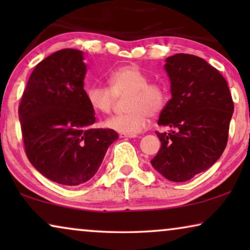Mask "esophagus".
I'll return each mask as SVG.
<instances>
[{"mask_svg":"<svg viewBox=\"0 0 250 250\" xmlns=\"http://www.w3.org/2000/svg\"><path fill=\"white\" fill-rule=\"evenodd\" d=\"M121 138H136V134H121Z\"/></svg>","mask_w":250,"mask_h":250,"instance_id":"obj_1","label":"esophagus"}]
</instances>
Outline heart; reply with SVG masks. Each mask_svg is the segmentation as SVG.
<instances>
[{
	"label": "heart",
	"instance_id": "obj_1",
	"mask_svg": "<svg viewBox=\"0 0 250 250\" xmlns=\"http://www.w3.org/2000/svg\"><path fill=\"white\" fill-rule=\"evenodd\" d=\"M108 86L95 83L86 88V100L97 114H110L117 98L125 97L126 114L108 118L104 125L123 134H136L148 125L150 115L157 116L168 101L165 85L149 82L150 77L138 64H124L110 70Z\"/></svg>",
	"mask_w": 250,
	"mask_h": 250
}]
</instances>
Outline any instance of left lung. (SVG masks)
<instances>
[{"label": "left lung", "mask_w": 250, "mask_h": 250, "mask_svg": "<svg viewBox=\"0 0 250 250\" xmlns=\"http://www.w3.org/2000/svg\"><path fill=\"white\" fill-rule=\"evenodd\" d=\"M172 99L160 112L157 133L162 143L151 160L167 180L184 182L205 172L223 153L229 138L233 101L228 82L216 68L192 54L166 59Z\"/></svg>", "instance_id": "left-lung-1"}]
</instances>
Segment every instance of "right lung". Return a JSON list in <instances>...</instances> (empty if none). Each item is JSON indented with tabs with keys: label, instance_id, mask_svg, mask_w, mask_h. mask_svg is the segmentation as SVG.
<instances>
[{
	"label": "right lung",
	"instance_id": "obj_1",
	"mask_svg": "<svg viewBox=\"0 0 250 250\" xmlns=\"http://www.w3.org/2000/svg\"><path fill=\"white\" fill-rule=\"evenodd\" d=\"M83 59L82 51L63 49L37 63L18 110L30 164L46 179L69 187L91 180L118 139L114 129L92 126Z\"/></svg>",
	"mask_w": 250,
	"mask_h": 250
}]
</instances>
